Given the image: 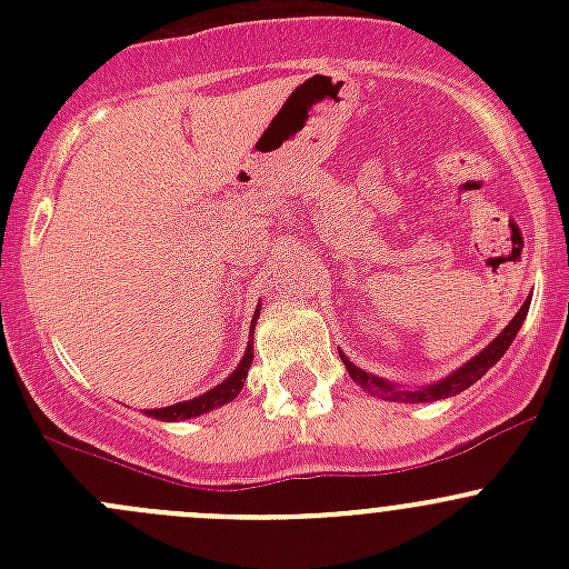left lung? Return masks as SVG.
Returning a JSON list of instances; mask_svg holds the SVG:
<instances>
[{
    "instance_id": "obj_1",
    "label": "left lung",
    "mask_w": 569,
    "mask_h": 569,
    "mask_svg": "<svg viewBox=\"0 0 569 569\" xmlns=\"http://www.w3.org/2000/svg\"><path fill=\"white\" fill-rule=\"evenodd\" d=\"M529 302H531V300H529ZM529 302H526V306L520 308L518 313H515V319L509 321L507 327H503V330H501V336H498L496 341H492L490 347L485 349V352H479V355H476L473 360H468V363H465L462 369H457L455 375H451V377H446V380L435 382V386H429V388H421V391H396V388L391 386V382L380 380V377H371V375H366V371H360L358 366H352V363H349V360L343 358V355H341V360H343V366H347L349 377H352V380L358 382V386L363 388V391H369V393H377V396H382V399L410 401V405H412V401H432V399H446V396L462 393L465 388H470V386H473V382L479 380V377H485V371L490 369V366H496L498 360H501V355L507 352V349H509V343H512V341H515V336H518V330H520V325H523L526 313H529Z\"/></svg>"
}]
</instances>
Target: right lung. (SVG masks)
Returning a JSON list of instances; mask_svg holds the SVG:
<instances>
[{"mask_svg": "<svg viewBox=\"0 0 569 569\" xmlns=\"http://www.w3.org/2000/svg\"><path fill=\"white\" fill-rule=\"evenodd\" d=\"M256 317H258V311H256ZM256 317H252V319H256ZM250 363H252V347H248V352H244L242 363L237 366V371H233V375L228 377L226 382H220L217 388H211L209 393L198 396V399L181 401V405H173V407H159V410H148V416L159 418V421H181V418L203 416V412L214 410V407L228 405V401L237 399V393L242 391L244 377H248V371H250Z\"/></svg>", "mask_w": 569, "mask_h": 569, "instance_id": "obj_1", "label": "right lung"}]
</instances>
